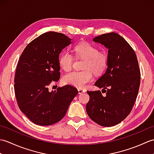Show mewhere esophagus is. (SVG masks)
<instances>
[{"instance_id": "obj_1", "label": "esophagus", "mask_w": 154, "mask_h": 154, "mask_svg": "<svg viewBox=\"0 0 154 154\" xmlns=\"http://www.w3.org/2000/svg\"><path fill=\"white\" fill-rule=\"evenodd\" d=\"M85 92V91L83 90V89H78V93H79V94H82Z\"/></svg>"}]
</instances>
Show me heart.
<instances>
[{
	"label": "heart",
	"mask_w": 154,
	"mask_h": 154,
	"mask_svg": "<svg viewBox=\"0 0 154 154\" xmlns=\"http://www.w3.org/2000/svg\"><path fill=\"white\" fill-rule=\"evenodd\" d=\"M76 56L85 60L81 71H73L65 75V84L77 88H84L93 80V73L99 75L106 69L108 55L104 51H99L97 48L88 42H81L74 48ZM59 64L65 71H69L73 65V57L68 51H62L59 56Z\"/></svg>",
	"instance_id": "heart-1"
}]
</instances>
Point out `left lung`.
I'll return each instance as SVG.
<instances>
[{
	"label": "left lung",
	"mask_w": 154,
	"mask_h": 154,
	"mask_svg": "<svg viewBox=\"0 0 154 154\" xmlns=\"http://www.w3.org/2000/svg\"><path fill=\"white\" fill-rule=\"evenodd\" d=\"M93 40L109 50L106 70L94 83L106 96L100 91H87L90 99L86 110L99 125L113 126L126 119L135 103L140 84L138 61L132 48L119 34H104Z\"/></svg>",
	"instance_id": "left-lung-1"
}]
</instances>
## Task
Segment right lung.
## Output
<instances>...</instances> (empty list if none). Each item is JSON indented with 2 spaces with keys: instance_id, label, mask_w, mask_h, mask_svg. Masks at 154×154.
I'll use <instances>...</instances> for the list:
<instances>
[{
  "instance_id": "add662e5",
  "label": "right lung",
  "mask_w": 154,
  "mask_h": 154,
  "mask_svg": "<svg viewBox=\"0 0 154 154\" xmlns=\"http://www.w3.org/2000/svg\"><path fill=\"white\" fill-rule=\"evenodd\" d=\"M71 40L63 34L45 32L32 40L19 59L14 77L16 100L22 112L37 125L60 121L78 94L69 85L51 92L48 89L60 79L59 55Z\"/></svg>"
}]
</instances>
